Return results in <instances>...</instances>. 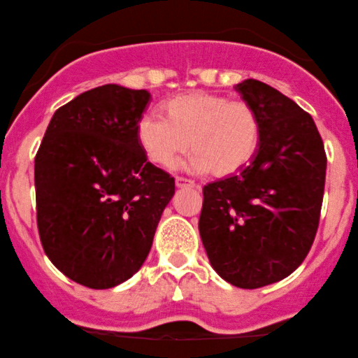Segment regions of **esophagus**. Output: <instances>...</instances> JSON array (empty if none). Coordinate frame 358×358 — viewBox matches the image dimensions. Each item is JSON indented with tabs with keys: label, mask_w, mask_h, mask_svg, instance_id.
I'll return each mask as SVG.
<instances>
[{
	"label": "esophagus",
	"mask_w": 358,
	"mask_h": 358,
	"mask_svg": "<svg viewBox=\"0 0 358 358\" xmlns=\"http://www.w3.org/2000/svg\"><path fill=\"white\" fill-rule=\"evenodd\" d=\"M176 185H178L179 189H182V187H197V184L194 182V180H190L187 178H182V176H178V178H176Z\"/></svg>",
	"instance_id": "34e87169"
}]
</instances>
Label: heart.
Instances as JSON below:
<instances>
[{
	"label": "heart",
	"instance_id": "obj_1",
	"mask_svg": "<svg viewBox=\"0 0 358 358\" xmlns=\"http://www.w3.org/2000/svg\"><path fill=\"white\" fill-rule=\"evenodd\" d=\"M166 110L168 118L151 111L138 122L139 145L156 164L173 166L192 148L190 168L229 178L257 155L262 123L248 101L197 90L174 96Z\"/></svg>",
	"mask_w": 358,
	"mask_h": 358
}]
</instances>
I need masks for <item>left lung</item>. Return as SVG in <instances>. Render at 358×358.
<instances>
[{
	"label": "left lung",
	"instance_id": "left-lung-1",
	"mask_svg": "<svg viewBox=\"0 0 358 358\" xmlns=\"http://www.w3.org/2000/svg\"><path fill=\"white\" fill-rule=\"evenodd\" d=\"M257 110L262 134L238 174L203 185L199 231L212 268L243 289L289 276L313 247L327 156L308 111L266 83L235 85Z\"/></svg>",
	"mask_w": 358,
	"mask_h": 358
}]
</instances>
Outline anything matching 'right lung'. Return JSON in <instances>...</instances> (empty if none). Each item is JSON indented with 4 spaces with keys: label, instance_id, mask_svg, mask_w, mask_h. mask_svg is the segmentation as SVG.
I'll use <instances>...</instances> for the list:
<instances>
[{
    "label": "right lung",
    "instance_id": "obj_1",
    "mask_svg": "<svg viewBox=\"0 0 358 358\" xmlns=\"http://www.w3.org/2000/svg\"><path fill=\"white\" fill-rule=\"evenodd\" d=\"M151 95L115 83L55 111L34 159L41 243L78 285L127 281L150 253L174 178L148 161L138 122Z\"/></svg>",
    "mask_w": 358,
    "mask_h": 358
}]
</instances>
